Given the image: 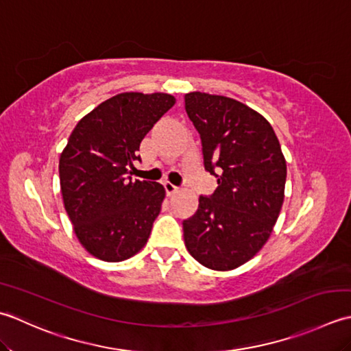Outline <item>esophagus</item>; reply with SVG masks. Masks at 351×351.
Masks as SVG:
<instances>
[{"mask_svg":"<svg viewBox=\"0 0 351 351\" xmlns=\"http://www.w3.org/2000/svg\"><path fill=\"white\" fill-rule=\"evenodd\" d=\"M165 191H167L168 195H173V194H176V192H178V188H177L176 184L167 182V183H165Z\"/></svg>","mask_w":351,"mask_h":351,"instance_id":"34e87169","label":"esophagus"}]
</instances>
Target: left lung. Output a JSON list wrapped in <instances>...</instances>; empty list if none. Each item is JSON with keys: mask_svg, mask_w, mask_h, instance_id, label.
<instances>
[{"mask_svg": "<svg viewBox=\"0 0 351 351\" xmlns=\"http://www.w3.org/2000/svg\"><path fill=\"white\" fill-rule=\"evenodd\" d=\"M184 109L202 139L212 195L183 221L184 245L206 268L234 269L265 245L285 198L286 162L261 113L223 95L191 92Z\"/></svg>", "mask_w": 351, "mask_h": 351, "instance_id": "obj_1", "label": "left lung"}]
</instances>
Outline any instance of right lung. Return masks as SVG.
I'll return each instance as SVG.
<instances>
[{
  "mask_svg": "<svg viewBox=\"0 0 351 351\" xmlns=\"http://www.w3.org/2000/svg\"><path fill=\"white\" fill-rule=\"evenodd\" d=\"M174 103L160 92H124L97 106L69 136L59 160L63 203L78 241L98 259L125 261L147 244L165 189L133 180V162Z\"/></svg>",
  "mask_w": 351,
  "mask_h": 351,
  "instance_id": "right-lung-1",
  "label": "right lung"
}]
</instances>
